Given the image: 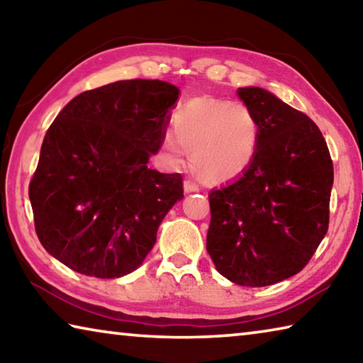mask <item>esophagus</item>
I'll use <instances>...</instances> for the list:
<instances>
[{"instance_id": "1", "label": "esophagus", "mask_w": 363, "mask_h": 363, "mask_svg": "<svg viewBox=\"0 0 363 363\" xmlns=\"http://www.w3.org/2000/svg\"><path fill=\"white\" fill-rule=\"evenodd\" d=\"M199 190H200L199 184H195L194 181H184V192H186V194L199 192Z\"/></svg>"}]
</instances>
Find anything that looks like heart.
<instances>
[{
	"label": "heart",
	"mask_w": 363,
	"mask_h": 363,
	"mask_svg": "<svg viewBox=\"0 0 363 363\" xmlns=\"http://www.w3.org/2000/svg\"><path fill=\"white\" fill-rule=\"evenodd\" d=\"M259 123L243 102L199 97L177 110L174 134L167 133L163 149L173 164H192L201 179L220 182L242 174L256 155Z\"/></svg>",
	"instance_id": "1"
}]
</instances>
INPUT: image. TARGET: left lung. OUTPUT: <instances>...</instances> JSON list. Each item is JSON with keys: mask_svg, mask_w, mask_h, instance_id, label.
Instances as JSON below:
<instances>
[{"mask_svg": "<svg viewBox=\"0 0 363 363\" xmlns=\"http://www.w3.org/2000/svg\"><path fill=\"white\" fill-rule=\"evenodd\" d=\"M237 94L259 123L243 174L210 192L206 250L242 286L279 284L303 270L328 230L333 162L309 116L256 86Z\"/></svg>", "mask_w": 363, "mask_h": 363, "instance_id": "8db88e82", "label": "left lung"}]
</instances>
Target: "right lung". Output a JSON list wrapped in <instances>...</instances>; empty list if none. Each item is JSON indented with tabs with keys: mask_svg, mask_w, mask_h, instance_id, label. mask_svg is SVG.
<instances>
[{
	"mask_svg": "<svg viewBox=\"0 0 363 363\" xmlns=\"http://www.w3.org/2000/svg\"><path fill=\"white\" fill-rule=\"evenodd\" d=\"M177 97L167 82L123 79L84 91L56 116L28 187L49 255L97 279L123 277L144 262L163 218L184 199L181 174L147 167Z\"/></svg>",
	"mask_w": 363,
	"mask_h": 363,
	"instance_id": "right-lung-1",
	"label": "right lung"
}]
</instances>
